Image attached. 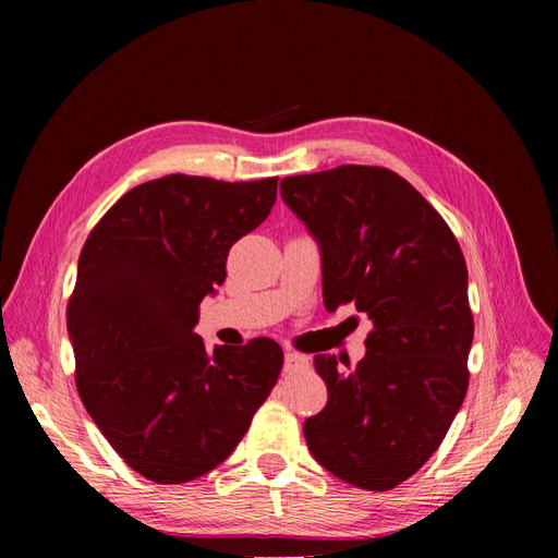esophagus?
Returning a JSON list of instances; mask_svg holds the SVG:
<instances>
[{"label": "esophagus", "instance_id": "esophagus-1", "mask_svg": "<svg viewBox=\"0 0 558 558\" xmlns=\"http://www.w3.org/2000/svg\"><path fill=\"white\" fill-rule=\"evenodd\" d=\"M305 365H307V359L302 356V353H295V351L283 353V367L286 369H298V367H305Z\"/></svg>", "mask_w": 558, "mask_h": 558}]
</instances>
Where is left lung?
I'll list each match as a JSON object with an SVG mask.
<instances>
[{
  "label": "left lung",
  "mask_w": 558,
  "mask_h": 558,
  "mask_svg": "<svg viewBox=\"0 0 558 558\" xmlns=\"http://www.w3.org/2000/svg\"><path fill=\"white\" fill-rule=\"evenodd\" d=\"M281 197L318 244L326 310L353 302L373 320L353 369L314 356L328 402L305 421L307 447L342 482L388 492L440 447L468 391L465 258L445 218L384 167L286 177Z\"/></svg>",
  "instance_id": "left-lung-1"
}]
</instances>
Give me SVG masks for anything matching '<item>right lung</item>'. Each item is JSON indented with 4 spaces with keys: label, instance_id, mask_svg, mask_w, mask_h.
I'll list each match as a JSON object with an SVG mask.
<instances>
[{
    "label": "right lung",
    "instance_id": "add662e5",
    "mask_svg": "<svg viewBox=\"0 0 558 558\" xmlns=\"http://www.w3.org/2000/svg\"><path fill=\"white\" fill-rule=\"evenodd\" d=\"M277 181H146L83 244L66 305L76 388L109 445L150 482L221 465L277 384L275 340L207 351L195 335L199 302L226 281L230 246L267 218Z\"/></svg>",
    "mask_w": 558,
    "mask_h": 558
}]
</instances>
